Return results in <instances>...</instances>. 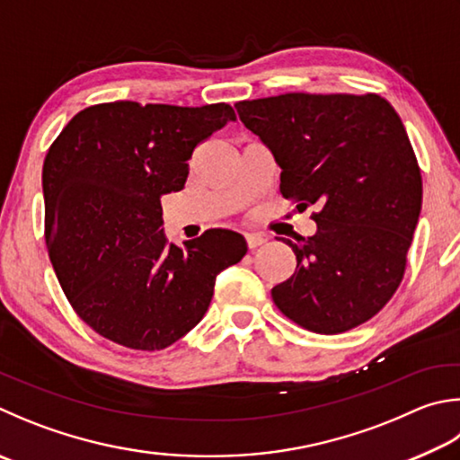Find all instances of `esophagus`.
I'll list each match as a JSON object with an SVG mask.
<instances>
[{"label": "esophagus", "instance_id": "obj_1", "mask_svg": "<svg viewBox=\"0 0 460 460\" xmlns=\"http://www.w3.org/2000/svg\"><path fill=\"white\" fill-rule=\"evenodd\" d=\"M245 241H247V247H249V249H255V247H259V245H263L265 241H267V237L261 235V233H247Z\"/></svg>", "mask_w": 460, "mask_h": 460}]
</instances>
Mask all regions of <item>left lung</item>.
Segmentation results:
<instances>
[{"label":"left lung","instance_id":"left-lung-1","mask_svg":"<svg viewBox=\"0 0 460 460\" xmlns=\"http://www.w3.org/2000/svg\"><path fill=\"white\" fill-rule=\"evenodd\" d=\"M281 169L279 190L317 205L297 265L271 289L283 315L341 333L378 314L404 278L422 205L420 166L394 108L378 94H289L235 104Z\"/></svg>","mask_w":460,"mask_h":460}]
</instances>
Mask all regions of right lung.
<instances>
[{"label":"right lung","instance_id":"add662e5","mask_svg":"<svg viewBox=\"0 0 460 460\" xmlns=\"http://www.w3.org/2000/svg\"><path fill=\"white\" fill-rule=\"evenodd\" d=\"M235 120L229 104L104 102L49 146L41 187L46 247L74 312L132 349L169 348L203 320L215 278L247 253L243 235L207 229L166 243L161 197L185 189L197 145Z\"/></svg>","mask_w":460,"mask_h":460}]
</instances>
